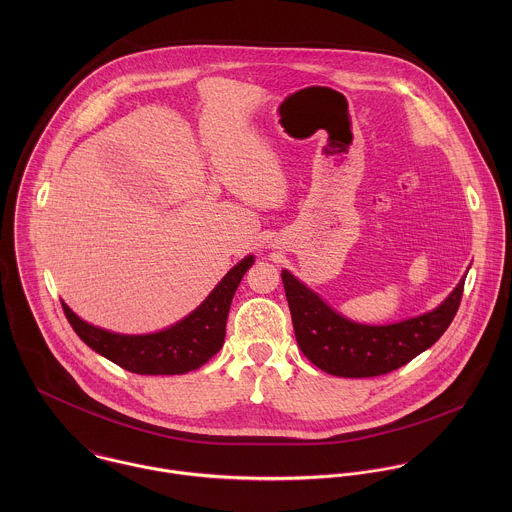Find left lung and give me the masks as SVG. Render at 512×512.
Returning a JSON list of instances; mask_svg holds the SVG:
<instances>
[{"instance_id":"left-lung-1","label":"left lung","mask_w":512,"mask_h":512,"mask_svg":"<svg viewBox=\"0 0 512 512\" xmlns=\"http://www.w3.org/2000/svg\"><path fill=\"white\" fill-rule=\"evenodd\" d=\"M282 282L301 353L317 368L345 378L392 372L430 349L453 321L465 286V280H461L430 313L376 327L341 317L288 270L282 272Z\"/></svg>"}]
</instances>
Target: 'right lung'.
I'll list each match as a JSON object with an SVG mask.
<instances>
[{
  "label": "right lung",
  "mask_w": 512,
  "mask_h": 512,
  "mask_svg": "<svg viewBox=\"0 0 512 512\" xmlns=\"http://www.w3.org/2000/svg\"><path fill=\"white\" fill-rule=\"evenodd\" d=\"M254 264L246 256L236 264L211 295L177 325L151 335H118L84 323L69 305L63 311L74 333L98 355L136 374H185L205 365L224 343L226 317L234 292Z\"/></svg>",
  "instance_id": "obj_1"
}]
</instances>
